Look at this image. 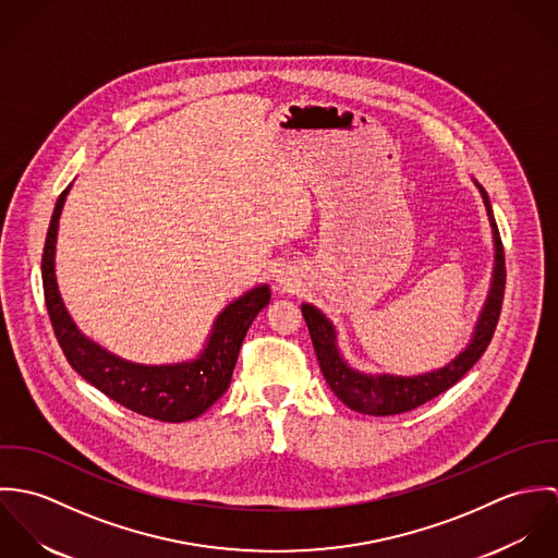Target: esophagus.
Instances as JSON below:
<instances>
[{"label":"esophagus","instance_id":"34e87169","mask_svg":"<svg viewBox=\"0 0 558 558\" xmlns=\"http://www.w3.org/2000/svg\"><path fill=\"white\" fill-rule=\"evenodd\" d=\"M277 281H279V286H281L283 290H292V288H294V279H292L288 272H279Z\"/></svg>","mask_w":558,"mask_h":558}]
</instances>
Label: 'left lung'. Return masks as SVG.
I'll return each mask as SVG.
<instances>
[{
	"instance_id": "obj_1",
	"label": "left lung",
	"mask_w": 558,
	"mask_h": 558,
	"mask_svg": "<svg viewBox=\"0 0 558 558\" xmlns=\"http://www.w3.org/2000/svg\"><path fill=\"white\" fill-rule=\"evenodd\" d=\"M477 184L478 193L483 197L487 219L492 226L494 236V266H492V281L487 290V299L483 303V310L478 314L475 330L466 348L445 367L432 369L427 374L418 376H398V374H365L348 365V361L341 356L339 343H337V330L335 324L326 318L318 307L312 303H303L301 312L307 322L314 350L318 356L319 369L332 389V393L341 399L348 408L372 414V416H389L401 414L408 410H414L423 405L429 399L438 398L447 389H451L485 352V348L492 341V335L496 330V322L502 307V294H505V251L500 234L494 221L492 204L485 193V189Z\"/></svg>"
}]
</instances>
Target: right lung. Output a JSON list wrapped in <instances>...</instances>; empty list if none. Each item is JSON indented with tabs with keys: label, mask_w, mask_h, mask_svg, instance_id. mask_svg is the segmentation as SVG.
I'll return each mask as SVG.
<instances>
[{
	"label": "right lung",
	"mask_w": 558,
	"mask_h": 558,
	"mask_svg": "<svg viewBox=\"0 0 558 558\" xmlns=\"http://www.w3.org/2000/svg\"><path fill=\"white\" fill-rule=\"evenodd\" d=\"M69 191L71 184L58 197L43 253L45 303L66 361L83 380L137 414L165 423H182L199 416L228 391L242 339L251 322L270 303V288L266 283L257 286L232 301L215 319L197 359L171 365L124 361L81 332L58 290L56 242Z\"/></svg>",
	"instance_id": "obj_1"
}]
</instances>
